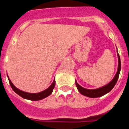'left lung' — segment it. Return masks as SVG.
I'll list each match as a JSON object with an SVG mask.
<instances>
[{"mask_svg":"<svg viewBox=\"0 0 129 129\" xmlns=\"http://www.w3.org/2000/svg\"><path fill=\"white\" fill-rule=\"evenodd\" d=\"M117 55H118V70L115 75V77L113 79L107 84V85L103 86L100 88H96V89H87V88H85L84 87H81L79 84L77 82L76 80L75 81V84H76V87L78 88V91L81 94H83V95L85 96L89 97V98H98L101 97L102 96H104V94H107L109 92H110L112 88H113L114 86L116 84L117 81H118V78H119V73L121 71V60L120 57H119V54L118 53V50H117Z\"/></svg>","mask_w":129,"mask_h":129,"instance_id":"1","label":"left lung"}]
</instances>
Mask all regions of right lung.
I'll return each mask as SVG.
<instances>
[{
	"mask_svg": "<svg viewBox=\"0 0 129 129\" xmlns=\"http://www.w3.org/2000/svg\"><path fill=\"white\" fill-rule=\"evenodd\" d=\"M7 77H8V79L10 82V85H11L12 89L14 90V92L17 93V94H19L20 96H21L23 98L26 99V100H29L31 101H39L43 100V99L45 98L46 97L48 96L51 94V93L53 92V90L54 89V86H55V79H54L53 83L51 84V85L48 87V88L44 90V91H41L39 93H28L25 92V91H22V90L18 89L17 88L14 86L12 83V82L11 81V80L9 79V77L7 75Z\"/></svg>",
	"mask_w": 129,
	"mask_h": 129,
	"instance_id": "obj_1",
	"label": "right lung"
}]
</instances>
